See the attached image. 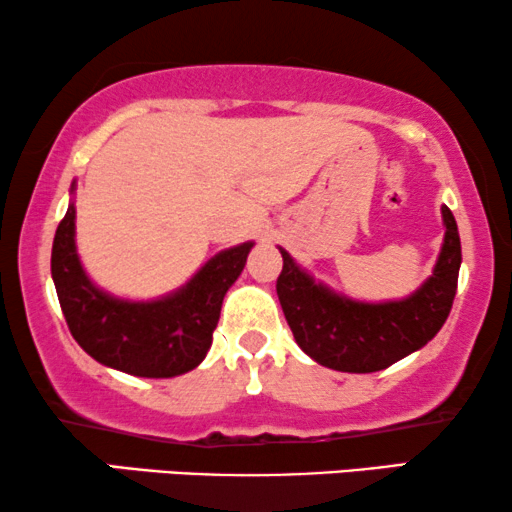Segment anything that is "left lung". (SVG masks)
I'll return each instance as SVG.
<instances>
[{
	"label": "left lung",
	"mask_w": 512,
	"mask_h": 512,
	"mask_svg": "<svg viewBox=\"0 0 512 512\" xmlns=\"http://www.w3.org/2000/svg\"><path fill=\"white\" fill-rule=\"evenodd\" d=\"M444 240L433 275L409 296L395 301H357L315 280L287 249L277 277L284 317L296 343L322 367L371 374L395 364L430 338L447 322L456 296L461 268V240L454 214L442 207Z\"/></svg>",
	"instance_id": "1"
}]
</instances>
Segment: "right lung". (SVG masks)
I'll list each match as a JSON object with an SVG mask.
<instances>
[{
	"mask_svg": "<svg viewBox=\"0 0 512 512\" xmlns=\"http://www.w3.org/2000/svg\"><path fill=\"white\" fill-rule=\"evenodd\" d=\"M75 188L72 181L68 211L51 249V277L70 334L103 367L143 378L188 374L207 357L223 298L242 275L254 242L218 251L164 296H115L91 280L77 254Z\"/></svg>",
	"mask_w": 512,
	"mask_h": 512,
	"instance_id": "add662e5",
	"label": "right lung"
}]
</instances>
